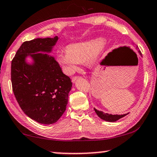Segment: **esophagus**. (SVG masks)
Masks as SVG:
<instances>
[{
  "label": "esophagus",
  "instance_id": "esophagus-1",
  "mask_svg": "<svg viewBox=\"0 0 157 157\" xmlns=\"http://www.w3.org/2000/svg\"><path fill=\"white\" fill-rule=\"evenodd\" d=\"M80 76H74V77H73L72 78V82H75V81H76L78 78H80Z\"/></svg>",
  "mask_w": 157,
  "mask_h": 157
}]
</instances>
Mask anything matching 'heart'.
I'll use <instances>...</instances> for the list:
<instances>
[{
    "instance_id": "obj_1",
    "label": "heart",
    "mask_w": 157,
    "mask_h": 157,
    "mask_svg": "<svg viewBox=\"0 0 157 157\" xmlns=\"http://www.w3.org/2000/svg\"><path fill=\"white\" fill-rule=\"evenodd\" d=\"M101 39H95L84 42L70 44L66 49L57 54V61L69 73L76 70L81 62L88 60L93 62L97 59L103 47Z\"/></svg>"
}]
</instances>
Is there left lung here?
<instances>
[{"mask_svg":"<svg viewBox=\"0 0 157 157\" xmlns=\"http://www.w3.org/2000/svg\"><path fill=\"white\" fill-rule=\"evenodd\" d=\"M139 53L141 55V51H139ZM94 110H95V111L96 113L98 116L100 117V118L103 119L104 121H109V122H114V121H118V119H120L121 118H123V117H124L125 116H126L127 114H124V115H111V114H108V113H104L102 111H99V110H96L95 108H94Z\"/></svg>","mask_w":157,"mask_h":157,"instance_id":"left-lung-1","label":"left lung"}]
</instances>
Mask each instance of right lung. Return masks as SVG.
Wrapping results in <instances>:
<instances>
[{
    "mask_svg": "<svg viewBox=\"0 0 157 157\" xmlns=\"http://www.w3.org/2000/svg\"><path fill=\"white\" fill-rule=\"evenodd\" d=\"M58 39H34L24 41L11 62L12 89L18 105L29 118L42 124H52L66 110L72 83L62 72L54 57L38 52H49ZM30 55L35 63L25 62Z\"/></svg>",
    "mask_w": 157,
    "mask_h": 157,
    "instance_id": "obj_1",
    "label": "right lung"
}]
</instances>
